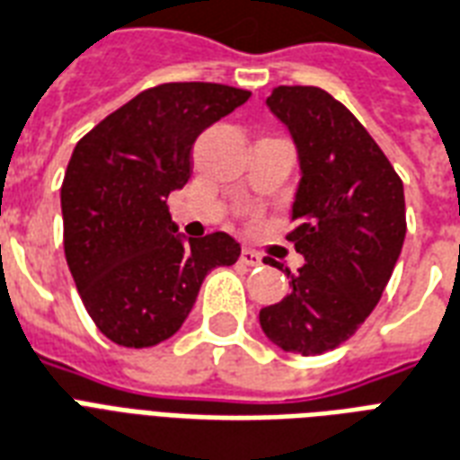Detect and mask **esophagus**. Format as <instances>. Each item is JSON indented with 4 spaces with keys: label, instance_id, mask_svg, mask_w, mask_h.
Instances as JSON below:
<instances>
[{
    "label": "esophagus",
    "instance_id": "1",
    "mask_svg": "<svg viewBox=\"0 0 460 460\" xmlns=\"http://www.w3.org/2000/svg\"><path fill=\"white\" fill-rule=\"evenodd\" d=\"M240 261H243L244 267H261V257H259V252L250 250V247H244L243 254H240Z\"/></svg>",
    "mask_w": 460,
    "mask_h": 460
}]
</instances>
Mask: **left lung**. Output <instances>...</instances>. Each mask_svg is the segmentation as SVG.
Masks as SVG:
<instances>
[{
  "instance_id": "1",
  "label": "left lung",
  "mask_w": 460,
  "mask_h": 460,
  "mask_svg": "<svg viewBox=\"0 0 460 460\" xmlns=\"http://www.w3.org/2000/svg\"><path fill=\"white\" fill-rule=\"evenodd\" d=\"M269 111L288 128L300 181L288 240L305 264L288 296L259 310L283 351L317 357L347 341L378 305L405 243V191L395 169L344 103L317 86H276Z\"/></svg>"
}]
</instances>
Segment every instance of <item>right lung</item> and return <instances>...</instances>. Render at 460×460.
<instances>
[{"label":"right lung","instance_id":"obj_1","mask_svg":"<svg viewBox=\"0 0 460 460\" xmlns=\"http://www.w3.org/2000/svg\"><path fill=\"white\" fill-rule=\"evenodd\" d=\"M250 96L210 82L152 86L72 152L60 189L65 257L89 317L120 347L169 340L208 271L240 257L227 233H179L167 196L191 177L196 137Z\"/></svg>","mask_w":460,"mask_h":460}]
</instances>
